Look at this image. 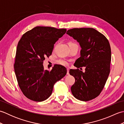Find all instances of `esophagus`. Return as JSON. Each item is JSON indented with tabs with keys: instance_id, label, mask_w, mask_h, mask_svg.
<instances>
[{
	"instance_id": "esophagus-1",
	"label": "esophagus",
	"mask_w": 124,
	"mask_h": 124,
	"mask_svg": "<svg viewBox=\"0 0 124 124\" xmlns=\"http://www.w3.org/2000/svg\"><path fill=\"white\" fill-rule=\"evenodd\" d=\"M67 75H69V68H67Z\"/></svg>"
}]
</instances>
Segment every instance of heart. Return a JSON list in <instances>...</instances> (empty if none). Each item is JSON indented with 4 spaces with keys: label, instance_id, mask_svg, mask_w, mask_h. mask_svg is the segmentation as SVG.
I'll return each instance as SVG.
<instances>
[{
    "label": "heart",
    "instance_id": "b5f03b06",
    "mask_svg": "<svg viewBox=\"0 0 124 124\" xmlns=\"http://www.w3.org/2000/svg\"><path fill=\"white\" fill-rule=\"evenodd\" d=\"M72 44H75V43H72V42H69V45ZM57 63L58 64L63 65V66L66 67L69 65V62H68V61H67L66 60H64V59H60L59 60H57Z\"/></svg>",
    "mask_w": 124,
    "mask_h": 124
}]
</instances>
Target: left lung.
Masks as SVG:
<instances>
[{
    "label": "left lung",
    "mask_w": 124,
    "mask_h": 124,
    "mask_svg": "<svg viewBox=\"0 0 124 124\" xmlns=\"http://www.w3.org/2000/svg\"><path fill=\"white\" fill-rule=\"evenodd\" d=\"M67 34L77 40L81 48L80 57L75 63L78 69L69 71L75 79L71 91L77 99L90 101L101 93L110 73L109 42L103 34L91 28L71 29ZM83 66L85 67V73L78 69Z\"/></svg>",
    "instance_id": "8db88e82"
}]
</instances>
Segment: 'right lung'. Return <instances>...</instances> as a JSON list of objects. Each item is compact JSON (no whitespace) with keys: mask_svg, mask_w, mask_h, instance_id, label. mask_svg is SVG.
I'll return each mask as SVG.
<instances>
[{"mask_svg":"<svg viewBox=\"0 0 124 124\" xmlns=\"http://www.w3.org/2000/svg\"><path fill=\"white\" fill-rule=\"evenodd\" d=\"M66 29L36 27L23 34L16 52L14 71L21 90L28 99L36 102L47 99L56 81L64 77L67 69L56 65L44 69V61L52 55L54 45Z\"/></svg>","mask_w":124,"mask_h":124,"instance_id":"add662e5","label":"right lung"}]
</instances>
